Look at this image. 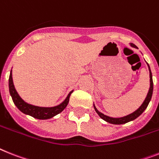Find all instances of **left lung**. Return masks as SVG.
<instances>
[{
    "label": "left lung",
    "mask_w": 159,
    "mask_h": 159,
    "mask_svg": "<svg viewBox=\"0 0 159 159\" xmlns=\"http://www.w3.org/2000/svg\"><path fill=\"white\" fill-rule=\"evenodd\" d=\"M130 46L133 47V48H137V46L133 43H130ZM148 68H149V70H150V89H149V91H148L147 96L145 99L144 100L143 103L141 105L139 108L136 110L135 111H133L131 114L128 115V116H125L120 117V118H113V117L107 116L106 115L102 114V112L98 111V109L96 108V107L94 106V108L95 110V111L97 112V114L100 116V118H102L103 120L107 121V122L110 123V124H112V125H123V124H126V123L129 122V121H132L133 120L137 119V117L141 116L142 113H143L144 111L146 109V107L149 105V102H150L152 98V94H153V90H154V83H153V78H152V73L151 70H150V65L149 64H147Z\"/></svg>",
    "instance_id": "1"
}]
</instances>
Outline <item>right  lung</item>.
<instances>
[{"label": "right lung", "mask_w": 159, "mask_h": 159, "mask_svg": "<svg viewBox=\"0 0 159 159\" xmlns=\"http://www.w3.org/2000/svg\"><path fill=\"white\" fill-rule=\"evenodd\" d=\"M9 94L11 95L13 102L16 107L19 109L24 114L30 116L35 119L39 120H48V119L52 118L53 116H57V114L61 113L64 109L66 107V106L69 103V97L73 93V90L69 92V94L66 97L63 102L60 103L59 105L55 107H38L31 105L30 103H27L22 99L18 94V92L14 87V82H13V77H12V69L10 71L9 78Z\"/></svg>", "instance_id": "1"}]
</instances>
